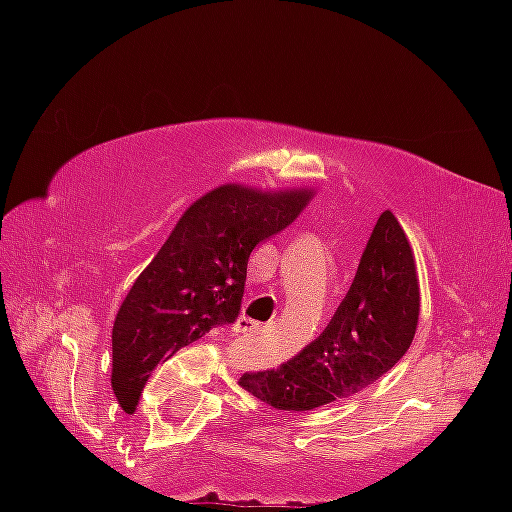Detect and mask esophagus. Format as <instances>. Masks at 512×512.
<instances>
[{
    "label": "esophagus",
    "mask_w": 512,
    "mask_h": 512,
    "mask_svg": "<svg viewBox=\"0 0 512 512\" xmlns=\"http://www.w3.org/2000/svg\"><path fill=\"white\" fill-rule=\"evenodd\" d=\"M236 330L243 332V334H255V332H262V325H260V322L250 320V317H240Z\"/></svg>",
    "instance_id": "1"
}]
</instances>
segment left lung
Masks as SVG:
<instances>
[{"label": "left lung", "instance_id": "left-lung-1", "mask_svg": "<svg viewBox=\"0 0 512 512\" xmlns=\"http://www.w3.org/2000/svg\"><path fill=\"white\" fill-rule=\"evenodd\" d=\"M419 308L414 250L397 216L383 211L325 332L291 361L243 373L238 385L281 411H310L356 395L407 354Z\"/></svg>", "mask_w": 512, "mask_h": 512}]
</instances>
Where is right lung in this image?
Returning a JSON list of instances; mask_svg holds the SVG:
<instances>
[{"label": "right lung", "instance_id": "right-lung-1", "mask_svg": "<svg viewBox=\"0 0 512 512\" xmlns=\"http://www.w3.org/2000/svg\"><path fill=\"white\" fill-rule=\"evenodd\" d=\"M313 195L228 182L185 209L117 310L110 383L120 404L134 409L158 363L236 322L250 252L296 221Z\"/></svg>", "mask_w": 512, "mask_h": 512}]
</instances>
